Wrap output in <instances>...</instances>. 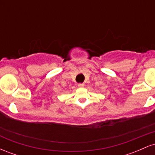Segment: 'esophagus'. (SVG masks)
Returning <instances> with one entry per match:
<instances>
[{
  "label": "esophagus",
  "instance_id": "34e87169",
  "mask_svg": "<svg viewBox=\"0 0 155 155\" xmlns=\"http://www.w3.org/2000/svg\"><path fill=\"white\" fill-rule=\"evenodd\" d=\"M78 87H79L82 88V87H84V83H80V84H78Z\"/></svg>",
  "mask_w": 155,
  "mask_h": 155
}]
</instances>
